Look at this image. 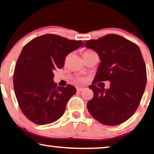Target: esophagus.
Listing matches in <instances>:
<instances>
[{
	"instance_id": "obj_1",
	"label": "esophagus",
	"mask_w": 154,
	"mask_h": 154,
	"mask_svg": "<svg viewBox=\"0 0 154 154\" xmlns=\"http://www.w3.org/2000/svg\"><path fill=\"white\" fill-rule=\"evenodd\" d=\"M84 89V88H83V87H78V88H77V91H79V92L82 91H83Z\"/></svg>"
}]
</instances>
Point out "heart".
<instances>
[{"label":"heart","instance_id":"b5f03b06","mask_svg":"<svg viewBox=\"0 0 154 154\" xmlns=\"http://www.w3.org/2000/svg\"><path fill=\"white\" fill-rule=\"evenodd\" d=\"M91 51V50H86V51H85V52H88V51ZM79 81L82 82V81H84V79H83V78H79Z\"/></svg>","mask_w":154,"mask_h":154}]
</instances>
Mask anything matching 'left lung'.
Masks as SVG:
<instances>
[{"label": "left lung", "instance_id": "obj_1", "mask_svg": "<svg viewBox=\"0 0 154 154\" xmlns=\"http://www.w3.org/2000/svg\"><path fill=\"white\" fill-rule=\"evenodd\" d=\"M98 54L100 63L89 86L94 98L87 103L93 117L107 125L121 124L133 116L140 105L146 84V70L137 45L122 36L108 34L84 43ZM109 81L107 90L95 85Z\"/></svg>", "mask_w": 154, "mask_h": 154}]
</instances>
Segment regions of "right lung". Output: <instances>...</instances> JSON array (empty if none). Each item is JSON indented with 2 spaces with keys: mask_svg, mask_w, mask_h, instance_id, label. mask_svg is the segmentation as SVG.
<instances>
[{
  "mask_svg": "<svg viewBox=\"0 0 154 154\" xmlns=\"http://www.w3.org/2000/svg\"><path fill=\"white\" fill-rule=\"evenodd\" d=\"M79 47L82 40H68L46 34L30 41L23 47L15 66L13 84L21 112L38 125L53 123L64 114L75 86H57L54 72L62 68L66 56Z\"/></svg>",
  "mask_w": 154,
  "mask_h": 154,
  "instance_id": "1",
  "label": "right lung"
}]
</instances>
